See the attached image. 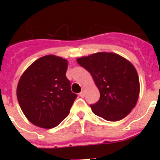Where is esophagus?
I'll return each mask as SVG.
<instances>
[{
    "label": "esophagus",
    "instance_id": "1",
    "mask_svg": "<svg viewBox=\"0 0 160 160\" xmlns=\"http://www.w3.org/2000/svg\"><path fill=\"white\" fill-rule=\"evenodd\" d=\"M85 93H86V91H85V90H84V89H83V90H82V92L80 93V94H79V95H80V97L84 98V96H85Z\"/></svg>",
    "mask_w": 160,
    "mask_h": 160
}]
</instances>
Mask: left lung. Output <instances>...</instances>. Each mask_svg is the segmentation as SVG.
I'll list each match as a JSON object with an SVG mask.
<instances>
[{
  "instance_id": "1",
  "label": "left lung",
  "mask_w": 160,
  "mask_h": 160,
  "mask_svg": "<svg viewBox=\"0 0 160 160\" xmlns=\"http://www.w3.org/2000/svg\"><path fill=\"white\" fill-rule=\"evenodd\" d=\"M77 62L90 72L100 92L99 100L90 105L93 112L111 122L125 118L136 105L140 90L132 63L111 52L78 58Z\"/></svg>"
}]
</instances>
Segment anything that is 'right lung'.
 Wrapping results in <instances>:
<instances>
[{"instance_id":"add662e5","label":"right lung","mask_w":160,"mask_h":160,"mask_svg":"<svg viewBox=\"0 0 160 160\" xmlns=\"http://www.w3.org/2000/svg\"><path fill=\"white\" fill-rule=\"evenodd\" d=\"M66 59L46 55L32 62L21 76L17 97L31 123L46 129L57 127L67 116L77 94L66 76Z\"/></svg>"}]
</instances>
